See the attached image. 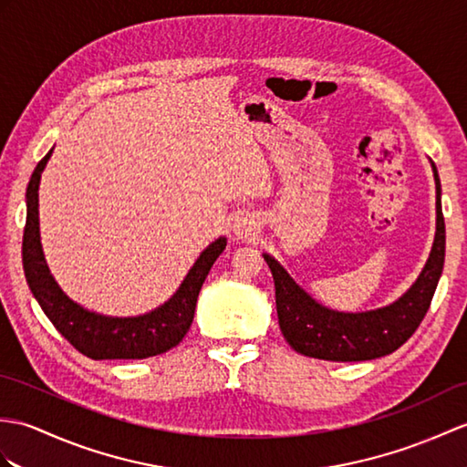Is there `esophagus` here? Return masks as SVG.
<instances>
[{
  "instance_id": "obj_1",
  "label": "esophagus",
  "mask_w": 467,
  "mask_h": 467,
  "mask_svg": "<svg viewBox=\"0 0 467 467\" xmlns=\"http://www.w3.org/2000/svg\"><path fill=\"white\" fill-rule=\"evenodd\" d=\"M258 229H260V223L251 213H241L233 219V233L238 238H251L258 233Z\"/></svg>"
}]
</instances>
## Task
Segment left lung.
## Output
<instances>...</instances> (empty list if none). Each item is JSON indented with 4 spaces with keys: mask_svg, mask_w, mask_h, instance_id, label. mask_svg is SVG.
<instances>
[{
    "mask_svg": "<svg viewBox=\"0 0 467 467\" xmlns=\"http://www.w3.org/2000/svg\"><path fill=\"white\" fill-rule=\"evenodd\" d=\"M430 165L436 181V236L416 283L392 305L364 312L332 310L298 286L275 256L263 254L275 278L280 330L296 352L332 362L374 360L398 350L416 332L430 308L446 258L441 184L436 165L431 161Z\"/></svg>",
    "mask_w": 467,
    "mask_h": 467,
    "instance_id": "left-lung-1",
    "label": "left lung"
}]
</instances>
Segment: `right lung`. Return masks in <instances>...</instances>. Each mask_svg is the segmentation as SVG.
<instances>
[{"instance_id": "1", "label": "right lung", "mask_w": 467, "mask_h": 467, "mask_svg": "<svg viewBox=\"0 0 467 467\" xmlns=\"http://www.w3.org/2000/svg\"><path fill=\"white\" fill-rule=\"evenodd\" d=\"M53 149L43 157L29 179L26 204L27 219L24 231V270L31 295L61 336L93 360H140L177 346L189 332L201 286L214 260L226 246L219 236L194 260L177 292L165 305L139 317H107L87 310L71 300L49 273L39 234V181Z\"/></svg>"}]
</instances>
